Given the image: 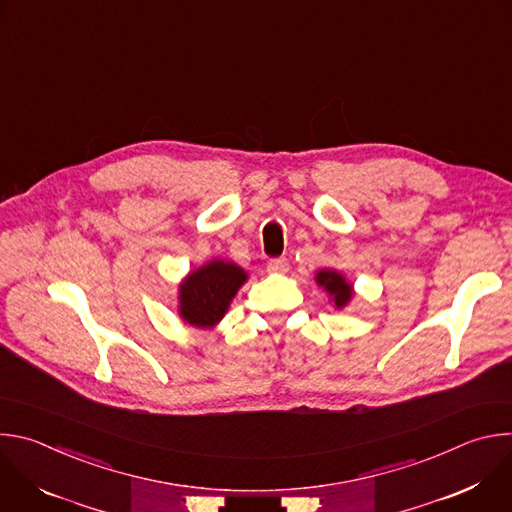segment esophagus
<instances>
[{
  "instance_id": "1",
  "label": "esophagus",
  "mask_w": 512,
  "mask_h": 512,
  "mask_svg": "<svg viewBox=\"0 0 512 512\" xmlns=\"http://www.w3.org/2000/svg\"><path fill=\"white\" fill-rule=\"evenodd\" d=\"M287 269H289L287 259H271L267 263V271L269 273H287Z\"/></svg>"
}]
</instances>
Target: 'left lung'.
I'll return each instance as SVG.
<instances>
[{
  "label": "left lung",
  "mask_w": 512,
  "mask_h": 512,
  "mask_svg": "<svg viewBox=\"0 0 512 512\" xmlns=\"http://www.w3.org/2000/svg\"><path fill=\"white\" fill-rule=\"evenodd\" d=\"M318 287H322L336 310H344L354 298V285L336 269L322 267L314 275Z\"/></svg>",
  "instance_id": "obj_1"
}]
</instances>
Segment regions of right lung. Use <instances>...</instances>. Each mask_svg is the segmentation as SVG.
Instances as JSON below:
<instances>
[{"label":"right lung","instance_id":"1","mask_svg":"<svg viewBox=\"0 0 512 512\" xmlns=\"http://www.w3.org/2000/svg\"><path fill=\"white\" fill-rule=\"evenodd\" d=\"M249 273L229 259H210L178 285V316L184 324L210 330L225 318Z\"/></svg>","mask_w":512,"mask_h":512}]
</instances>
